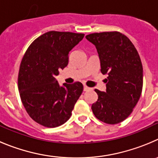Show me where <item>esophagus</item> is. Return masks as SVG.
I'll use <instances>...</instances> for the list:
<instances>
[{
	"instance_id": "1",
	"label": "esophagus",
	"mask_w": 158,
	"mask_h": 158,
	"mask_svg": "<svg viewBox=\"0 0 158 158\" xmlns=\"http://www.w3.org/2000/svg\"><path fill=\"white\" fill-rule=\"evenodd\" d=\"M83 89H84V91H88V90H90V89H91V88L88 87V86H84Z\"/></svg>"
}]
</instances>
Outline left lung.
I'll return each mask as SVG.
<instances>
[{
  "instance_id": "1",
  "label": "left lung",
  "mask_w": 158,
  "mask_h": 158,
  "mask_svg": "<svg viewBox=\"0 0 158 158\" xmlns=\"http://www.w3.org/2000/svg\"><path fill=\"white\" fill-rule=\"evenodd\" d=\"M86 38L96 47L101 72L108 75L106 92L95 89L98 98L92 105V111L104 123H120L132 113L141 96L143 69L140 56L130 39L120 32L94 33Z\"/></svg>"
}]
</instances>
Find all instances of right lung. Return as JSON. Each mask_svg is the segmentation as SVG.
<instances>
[{
    "instance_id": "obj_1",
    "label": "right lung",
    "mask_w": 158,
    "mask_h": 158,
    "mask_svg": "<svg viewBox=\"0 0 158 158\" xmlns=\"http://www.w3.org/2000/svg\"><path fill=\"white\" fill-rule=\"evenodd\" d=\"M83 38V34L49 31L35 39L23 57L19 95L29 116L42 126L56 127L68 121L82 94L81 82L60 86L56 77L69 64V52Z\"/></svg>"
}]
</instances>
